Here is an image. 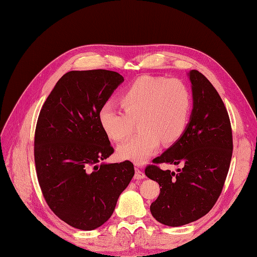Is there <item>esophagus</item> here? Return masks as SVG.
I'll list each match as a JSON object with an SVG mask.
<instances>
[{
    "label": "esophagus",
    "mask_w": 257,
    "mask_h": 257,
    "mask_svg": "<svg viewBox=\"0 0 257 257\" xmlns=\"http://www.w3.org/2000/svg\"><path fill=\"white\" fill-rule=\"evenodd\" d=\"M145 177V173L139 169V168H136V173H135V180H141V178H144Z\"/></svg>",
    "instance_id": "1"
}]
</instances>
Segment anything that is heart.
Instances as JSON below:
<instances>
[{
    "label": "heart",
    "mask_w": 257,
    "mask_h": 257,
    "mask_svg": "<svg viewBox=\"0 0 257 257\" xmlns=\"http://www.w3.org/2000/svg\"><path fill=\"white\" fill-rule=\"evenodd\" d=\"M121 109L105 103L97 113L106 136L114 142L129 137L135 120L140 132L118 147L121 160L146 162L161 142L171 145L188 127L192 98L188 86L178 79L143 75L127 86L118 98Z\"/></svg>",
    "instance_id": "obj_1"
}]
</instances>
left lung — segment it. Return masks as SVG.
Listing matches in <instances>:
<instances>
[{
	"instance_id": "8db88e82",
	"label": "left lung",
	"mask_w": 257,
	"mask_h": 257,
	"mask_svg": "<svg viewBox=\"0 0 257 257\" xmlns=\"http://www.w3.org/2000/svg\"><path fill=\"white\" fill-rule=\"evenodd\" d=\"M193 109L184 136L145 169L161 193L150 206L153 217L170 227L187 225L206 215L225 185L233 151L228 111L216 89L197 70L189 73ZM182 164L178 172L160 163Z\"/></svg>"
}]
</instances>
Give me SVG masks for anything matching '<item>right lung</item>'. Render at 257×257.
<instances>
[{
    "label": "right lung",
    "mask_w": 257,
    "mask_h": 257,
    "mask_svg": "<svg viewBox=\"0 0 257 257\" xmlns=\"http://www.w3.org/2000/svg\"><path fill=\"white\" fill-rule=\"evenodd\" d=\"M124 81L115 71H69L44 103L35 133V163L44 198L69 226L90 231L112 215L135 175L130 161L103 164L114 152L97 113Z\"/></svg>",
    "instance_id": "1"
}]
</instances>
